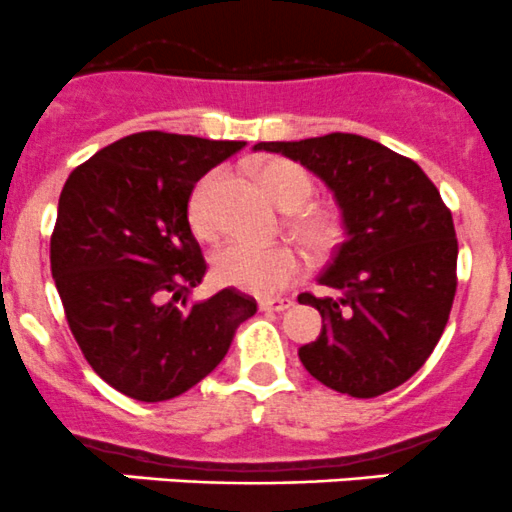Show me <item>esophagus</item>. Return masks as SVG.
I'll use <instances>...</instances> for the list:
<instances>
[{
  "mask_svg": "<svg viewBox=\"0 0 512 512\" xmlns=\"http://www.w3.org/2000/svg\"><path fill=\"white\" fill-rule=\"evenodd\" d=\"M291 306V298H261V301H258V308H261V311H286V308Z\"/></svg>",
  "mask_w": 512,
  "mask_h": 512,
  "instance_id": "1",
  "label": "esophagus"
}]
</instances>
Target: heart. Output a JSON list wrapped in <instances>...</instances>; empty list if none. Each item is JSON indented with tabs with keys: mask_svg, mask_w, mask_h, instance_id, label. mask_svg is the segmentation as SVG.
Segmentation results:
<instances>
[{
	"mask_svg": "<svg viewBox=\"0 0 512 512\" xmlns=\"http://www.w3.org/2000/svg\"><path fill=\"white\" fill-rule=\"evenodd\" d=\"M256 179L268 199L286 211H296L308 204L313 196V181L298 164L286 159H268L256 166ZM219 176L209 174L196 184L189 199V224L201 239H211L216 234L214 216V191ZM291 229L308 249L321 251L336 239V221L323 211H298L291 219ZM214 278L224 286L254 293V296H273L301 278L303 256L293 246L278 244L261 249V246L229 241L214 254Z\"/></svg>",
	"mask_w": 512,
	"mask_h": 512,
	"instance_id": "obj_1",
	"label": "heart"
}]
</instances>
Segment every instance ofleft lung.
Instances as JSON below:
<instances>
[{
	"label": "left lung",
	"instance_id": "obj_1",
	"mask_svg": "<svg viewBox=\"0 0 512 512\" xmlns=\"http://www.w3.org/2000/svg\"><path fill=\"white\" fill-rule=\"evenodd\" d=\"M326 181L346 239L318 276L336 296L301 293L323 318L321 336L298 348L316 381L353 398L406 383L443 336L455 298L453 216L413 159L358 134L261 141Z\"/></svg>",
	"mask_w": 512,
	"mask_h": 512
}]
</instances>
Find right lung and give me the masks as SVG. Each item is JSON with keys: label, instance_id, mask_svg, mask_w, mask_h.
<instances>
[{"label": "right lung", "instance_id": "right-lung-1", "mask_svg": "<svg viewBox=\"0 0 512 512\" xmlns=\"http://www.w3.org/2000/svg\"><path fill=\"white\" fill-rule=\"evenodd\" d=\"M244 141L139 131L69 174L52 234V276L89 366L144 403L209 376L256 301L224 288L189 303L206 273L189 226L196 181Z\"/></svg>", "mask_w": 512, "mask_h": 512}]
</instances>
